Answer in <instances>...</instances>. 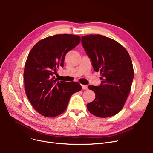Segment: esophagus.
<instances>
[{"mask_svg":"<svg viewBox=\"0 0 153 153\" xmlns=\"http://www.w3.org/2000/svg\"><path fill=\"white\" fill-rule=\"evenodd\" d=\"M81 86H82V89L84 90H87L88 89V87L86 85H81Z\"/></svg>","mask_w":153,"mask_h":153,"instance_id":"obj_1","label":"esophagus"}]
</instances>
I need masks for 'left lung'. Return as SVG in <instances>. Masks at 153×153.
Returning a JSON list of instances; mask_svg holds the SVG:
<instances>
[{
    "instance_id": "left-lung-1",
    "label": "left lung",
    "mask_w": 153,
    "mask_h": 153,
    "mask_svg": "<svg viewBox=\"0 0 153 153\" xmlns=\"http://www.w3.org/2000/svg\"><path fill=\"white\" fill-rule=\"evenodd\" d=\"M81 39L94 71L102 76L99 86H88L95 98L87 108L98 117L114 116L123 108L131 89L134 71L130 56L123 46L106 36L89 35Z\"/></svg>"
}]
</instances>
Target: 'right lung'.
Returning <instances> with one entry per match:
<instances>
[{
    "label": "right lung",
    "mask_w": 153,
    "mask_h": 153,
    "mask_svg": "<svg viewBox=\"0 0 153 153\" xmlns=\"http://www.w3.org/2000/svg\"><path fill=\"white\" fill-rule=\"evenodd\" d=\"M81 41L74 35H55L38 42L26 61L23 77L25 92L34 108L46 117H56L65 111L71 96L81 90L76 82H57L59 66L65 56Z\"/></svg>",
    "instance_id": "right-lung-1"
}]
</instances>
